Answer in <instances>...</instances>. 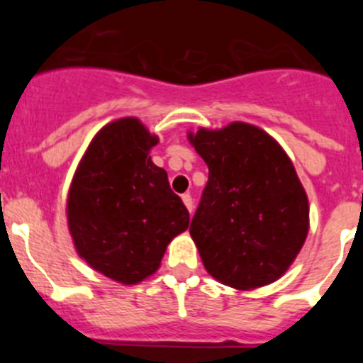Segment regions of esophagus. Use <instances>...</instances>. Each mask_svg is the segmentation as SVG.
<instances>
[{"mask_svg":"<svg viewBox=\"0 0 363 363\" xmlns=\"http://www.w3.org/2000/svg\"><path fill=\"white\" fill-rule=\"evenodd\" d=\"M182 202H184L186 208H188L189 214H191V212H193V199H191V195H182Z\"/></svg>","mask_w":363,"mask_h":363,"instance_id":"34e87169","label":"esophagus"}]
</instances>
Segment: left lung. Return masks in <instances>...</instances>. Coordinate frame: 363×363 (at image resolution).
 <instances>
[{
    "label": "left lung",
    "mask_w": 363,
    "mask_h": 363,
    "mask_svg": "<svg viewBox=\"0 0 363 363\" xmlns=\"http://www.w3.org/2000/svg\"><path fill=\"white\" fill-rule=\"evenodd\" d=\"M208 167L189 233L214 279L252 290L279 279L309 232V203L286 152L247 123L188 133Z\"/></svg>",
    "instance_id": "left-lung-1"
}]
</instances>
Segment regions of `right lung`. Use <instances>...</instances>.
I'll return each mask as SVG.
<instances>
[{
    "label": "right lung",
    "mask_w": 363,
    "mask_h": 363,
    "mask_svg": "<svg viewBox=\"0 0 363 363\" xmlns=\"http://www.w3.org/2000/svg\"><path fill=\"white\" fill-rule=\"evenodd\" d=\"M158 137L135 117L101 128L80 160L68 191V228L80 258L123 284L160 269L189 212L149 151Z\"/></svg>",
    "instance_id": "obj_1"
}]
</instances>
